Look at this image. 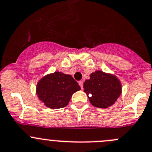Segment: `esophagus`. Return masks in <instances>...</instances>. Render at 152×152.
Instances as JSON below:
<instances>
[{"label": "esophagus", "instance_id": "34e87169", "mask_svg": "<svg viewBox=\"0 0 152 152\" xmlns=\"http://www.w3.org/2000/svg\"><path fill=\"white\" fill-rule=\"evenodd\" d=\"M79 86L81 87V88L83 89V81H79Z\"/></svg>", "mask_w": 152, "mask_h": 152}]
</instances>
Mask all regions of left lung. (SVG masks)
<instances>
[{
  "mask_svg": "<svg viewBox=\"0 0 152 152\" xmlns=\"http://www.w3.org/2000/svg\"><path fill=\"white\" fill-rule=\"evenodd\" d=\"M84 91L90 103L97 108H108L113 106L121 94V83L117 76L97 70L85 81Z\"/></svg>",
  "mask_w": 152,
  "mask_h": 152,
  "instance_id": "left-lung-1",
  "label": "left lung"
}]
</instances>
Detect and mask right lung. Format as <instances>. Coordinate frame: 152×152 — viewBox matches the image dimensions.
<instances>
[{
    "label": "right lung",
    "mask_w": 152,
    "mask_h": 152,
    "mask_svg": "<svg viewBox=\"0 0 152 152\" xmlns=\"http://www.w3.org/2000/svg\"><path fill=\"white\" fill-rule=\"evenodd\" d=\"M80 89V86L72 76L57 71L39 79L37 85L36 93L45 106L57 110L65 107L73 94Z\"/></svg>",
    "instance_id": "add662e5"
}]
</instances>
